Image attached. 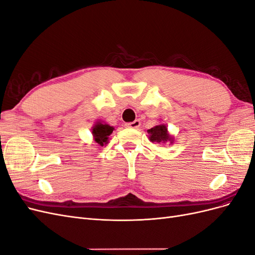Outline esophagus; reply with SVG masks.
I'll list each match as a JSON object with an SVG mask.
<instances>
[{
	"label": "esophagus",
	"mask_w": 255,
	"mask_h": 255,
	"mask_svg": "<svg viewBox=\"0 0 255 255\" xmlns=\"http://www.w3.org/2000/svg\"><path fill=\"white\" fill-rule=\"evenodd\" d=\"M128 128H138L140 126V121L139 120H135L133 122H128L126 125Z\"/></svg>",
	"instance_id": "esophagus-1"
}]
</instances>
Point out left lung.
Instances as JSON below:
<instances>
[{"mask_svg":"<svg viewBox=\"0 0 255 255\" xmlns=\"http://www.w3.org/2000/svg\"><path fill=\"white\" fill-rule=\"evenodd\" d=\"M149 134V138L152 142H167L171 141L172 138L169 136L167 132V127L165 125H159L146 130Z\"/></svg>","mask_w":255,"mask_h":255,"instance_id":"8db88e82","label":"left lung"}]
</instances>
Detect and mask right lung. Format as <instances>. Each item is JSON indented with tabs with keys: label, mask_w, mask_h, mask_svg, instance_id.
<instances>
[{
	"label": "right lung",
	"mask_w": 255,
	"mask_h": 255,
	"mask_svg": "<svg viewBox=\"0 0 255 255\" xmlns=\"http://www.w3.org/2000/svg\"><path fill=\"white\" fill-rule=\"evenodd\" d=\"M114 127H111L109 125H103L101 122H98L97 125L92 128V134H94L95 140L100 145H104L109 141V136L113 133Z\"/></svg>",
	"instance_id": "obj_1"
}]
</instances>
